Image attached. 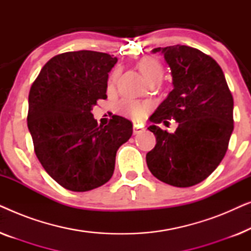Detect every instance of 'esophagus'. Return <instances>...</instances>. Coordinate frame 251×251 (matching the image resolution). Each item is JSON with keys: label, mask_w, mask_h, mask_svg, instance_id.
<instances>
[{"label": "esophagus", "mask_w": 251, "mask_h": 251, "mask_svg": "<svg viewBox=\"0 0 251 251\" xmlns=\"http://www.w3.org/2000/svg\"><path fill=\"white\" fill-rule=\"evenodd\" d=\"M145 131V128H143L142 126H133V135H138V133H142Z\"/></svg>", "instance_id": "34e87169"}]
</instances>
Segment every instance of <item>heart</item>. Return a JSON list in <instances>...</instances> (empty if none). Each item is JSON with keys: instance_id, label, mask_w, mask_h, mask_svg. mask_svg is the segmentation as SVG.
I'll list each match as a JSON object with an SVG mask.
<instances>
[{"instance_id": "heart-1", "label": "heart", "mask_w": 251, "mask_h": 251, "mask_svg": "<svg viewBox=\"0 0 251 251\" xmlns=\"http://www.w3.org/2000/svg\"><path fill=\"white\" fill-rule=\"evenodd\" d=\"M138 68L140 73L144 75V77L146 78V81L149 82L152 78L161 77L163 76V67L162 65L156 58L154 57H145L138 63ZM119 76V70L115 68L113 71V73L109 77V84H113L116 81V78ZM118 111L121 114L129 116L135 120V121H140L145 118L149 111V106L144 102L132 100V99H125L118 105Z\"/></svg>"}]
</instances>
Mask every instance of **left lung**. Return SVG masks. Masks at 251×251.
Returning a JSON list of instances; mask_svg holds the SVG:
<instances>
[{"instance_id":"obj_1","label":"left lung","mask_w":251,"mask_h":251,"mask_svg":"<svg viewBox=\"0 0 251 251\" xmlns=\"http://www.w3.org/2000/svg\"><path fill=\"white\" fill-rule=\"evenodd\" d=\"M171 68L174 90L150 120H176L174 133L155 125L150 131L156 145L146 154L153 176L176 187L204 180L224 159L231 138L233 97L224 73L214 58L187 46L155 48Z\"/></svg>"}]
</instances>
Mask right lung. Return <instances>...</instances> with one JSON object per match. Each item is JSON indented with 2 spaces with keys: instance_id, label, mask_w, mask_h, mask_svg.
Segmentation results:
<instances>
[{
  "instance_id": "add662e5",
  "label": "right lung",
  "mask_w": 251,
  "mask_h": 251,
  "mask_svg": "<svg viewBox=\"0 0 251 251\" xmlns=\"http://www.w3.org/2000/svg\"><path fill=\"white\" fill-rule=\"evenodd\" d=\"M116 57L97 51L57 54L44 65L28 96L27 126L44 170L73 192H87L111 179L119 147L132 123L114 115L98 126L91 109L106 99L108 72Z\"/></svg>"
}]
</instances>
